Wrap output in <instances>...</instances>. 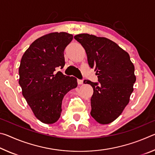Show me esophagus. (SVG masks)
Returning <instances> with one entry per match:
<instances>
[{"label": "esophagus", "instance_id": "34e87169", "mask_svg": "<svg viewBox=\"0 0 155 155\" xmlns=\"http://www.w3.org/2000/svg\"><path fill=\"white\" fill-rule=\"evenodd\" d=\"M77 82H78V85H81V84L83 83V81L81 80V79H78L77 80Z\"/></svg>", "mask_w": 155, "mask_h": 155}]
</instances>
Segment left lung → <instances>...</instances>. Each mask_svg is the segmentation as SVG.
Wrapping results in <instances>:
<instances>
[{"label": "left lung", "instance_id": "1", "mask_svg": "<svg viewBox=\"0 0 155 155\" xmlns=\"http://www.w3.org/2000/svg\"><path fill=\"white\" fill-rule=\"evenodd\" d=\"M74 38L85 48L88 64L98 75V82L83 81L94 90L90 114L100 124H109L129 102L136 81L134 65L128 52L109 39L87 33Z\"/></svg>", "mask_w": 155, "mask_h": 155}]
</instances>
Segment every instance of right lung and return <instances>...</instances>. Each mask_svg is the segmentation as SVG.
Instances as JSON below:
<instances>
[{
    "instance_id": "obj_1",
    "label": "right lung",
    "mask_w": 155,
    "mask_h": 155,
    "mask_svg": "<svg viewBox=\"0 0 155 155\" xmlns=\"http://www.w3.org/2000/svg\"><path fill=\"white\" fill-rule=\"evenodd\" d=\"M73 35L51 33L37 39L21 59L19 84L34 115L45 124H53L61 115L62 100L77 87V79L64 75L56 68L65 65L64 50Z\"/></svg>"
}]
</instances>
